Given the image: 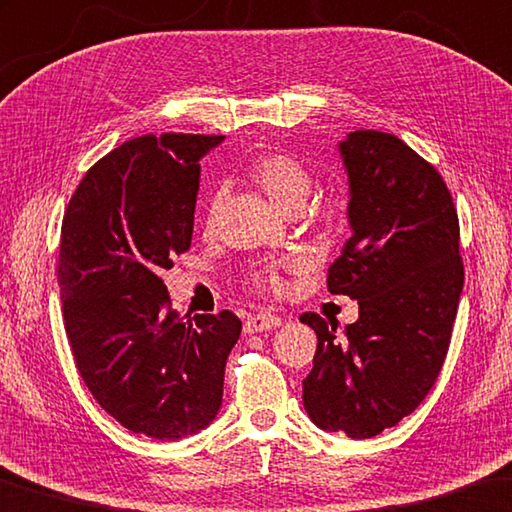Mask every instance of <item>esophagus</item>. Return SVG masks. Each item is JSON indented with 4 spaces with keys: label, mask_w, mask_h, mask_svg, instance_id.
Here are the masks:
<instances>
[{
    "label": "esophagus",
    "mask_w": 512,
    "mask_h": 512,
    "mask_svg": "<svg viewBox=\"0 0 512 512\" xmlns=\"http://www.w3.org/2000/svg\"><path fill=\"white\" fill-rule=\"evenodd\" d=\"M283 320L279 315L272 313H256L245 320V333H261V331H270V329H279Z\"/></svg>",
    "instance_id": "1"
}]
</instances>
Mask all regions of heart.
I'll return each mask as SVG.
<instances>
[{"label":"heart","mask_w":512,"mask_h":512,"mask_svg":"<svg viewBox=\"0 0 512 512\" xmlns=\"http://www.w3.org/2000/svg\"><path fill=\"white\" fill-rule=\"evenodd\" d=\"M247 177L251 183H256L267 197H270L276 208H281L283 213H295L306 206L308 197L313 190V177L308 172V167L292 158L288 154L279 152H265L251 158L247 165ZM222 195L213 192L211 199L206 204V226H213L220 213ZM261 281L274 290L283 288V279L279 276L276 267H270L261 274Z\"/></svg>","instance_id":"b5f03b06"}]
</instances>
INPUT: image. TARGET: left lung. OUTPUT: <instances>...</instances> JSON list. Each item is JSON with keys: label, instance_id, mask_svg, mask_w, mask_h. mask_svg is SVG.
<instances>
[{"label": "left lung", "instance_id": "8db88e82", "mask_svg": "<svg viewBox=\"0 0 512 512\" xmlns=\"http://www.w3.org/2000/svg\"><path fill=\"white\" fill-rule=\"evenodd\" d=\"M351 238L329 267L331 295L358 301V320L301 322L317 333L304 408L315 426L354 440L413 413L445 363L463 292L458 215L445 181L404 140L351 131L338 142Z\"/></svg>", "mask_w": 512, "mask_h": 512}]
</instances>
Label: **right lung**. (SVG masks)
Segmentation results:
<instances>
[{
    "label": "right lung",
    "instance_id": "1",
    "mask_svg": "<svg viewBox=\"0 0 512 512\" xmlns=\"http://www.w3.org/2000/svg\"><path fill=\"white\" fill-rule=\"evenodd\" d=\"M222 136H142L81 179L61 226L58 288L74 363L124 429L181 440L222 406L242 331L229 311L183 322L158 274L190 247L199 161Z\"/></svg>",
    "mask_w": 512,
    "mask_h": 512
}]
</instances>
